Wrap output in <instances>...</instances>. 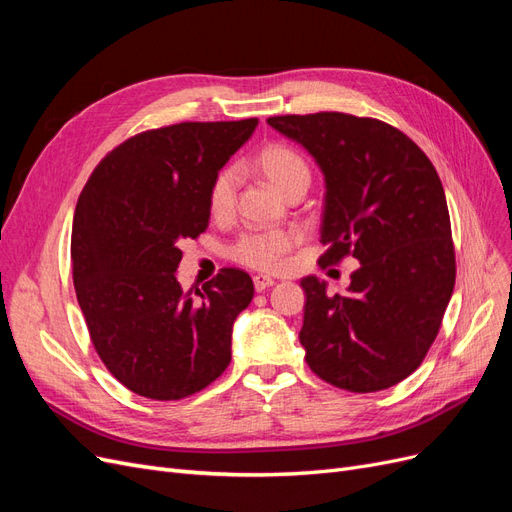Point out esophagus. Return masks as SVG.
<instances>
[{"mask_svg": "<svg viewBox=\"0 0 512 512\" xmlns=\"http://www.w3.org/2000/svg\"><path fill=\"white\" fill-rule=\"evenodd\" d=\"M273 284H275V280H273V277H269V275H254V288H256V292L267 290Z\"/></svg>", "mask_w": 512, "mask_h": 512, "instance_id": "34e87169", "label": "esophagus"}]
</instances>
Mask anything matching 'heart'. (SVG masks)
Returning a JSON list of instances; mask_svg holds the SVG:
<instances>
[{
  "label": "heart",
  "mask_w": 512,
  "mask_h": 512,
  "mask_svg": "<svg viewBox=\"0 0 512 512\" xmlns=\"http://www.w3.org/2000/svg\"><path fill=\"white\" fill-rule=\"evenodd\" d=\"M258 168L277 192L284 196L299 185H309V166L297 151L286 145H269L258 153ZM239 173L235 166L222 168L209 190V211L215 218H226L235 207ZM299 237L292 230H258L245 232L228 247V256L239 265L258 271H275L282 267L286 252L297 245Z\"/></svg>",
  "instance_id": "heart-1"
}]
</instances>
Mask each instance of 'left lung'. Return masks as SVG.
I'll return each instance as SVG.
<instances>
[{
    "label": "left lung",
    "mask_w": 512,
    "mask_h": 512,
    "mask_svg": "<svg viewBox=\"0 0 512 512\" xmlns=\"http://www.w3.org/2000/svg\"><path fill=\"white\" fill-rule=\"evenodd\" d=\"M324 175L320 265L352 256L348 294L303 277L305 361L337 389L374 393L423 363L455 288V247L442 181L412 138L346 113L280 115Z\"/></svg>",
    "instance_id": "left-lung-1"
}]
</instances>
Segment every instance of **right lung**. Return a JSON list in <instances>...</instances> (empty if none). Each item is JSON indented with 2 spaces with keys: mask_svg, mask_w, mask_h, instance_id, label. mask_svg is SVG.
I'll return each mask as SVG.
<instances>
[{
  "mask_svg": "<svg viewBox=\"0 0 512 512\" xmlns=\"http://www.w3.org/2000/svg\"><path fill=\"white\" fill-rule=\"evenodd\" d=\"M258 119L185 121L147 130L96 166L72 222L74 290L102 363L132 393L175 401L230 363L232 324L252 277L222 269L203 292L177 282L179 243L209 226L215 175Z\"/></svg>",
  "mask_w": 512,
  "mask_h": 512,
  "instance_id": "1",
  "label": "right lung"
}]
</instances>
